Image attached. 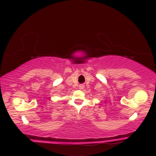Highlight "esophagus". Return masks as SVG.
I'll return each instance as SVG.
<instances>
[{"mask_svg": "<svg viewBox=\"0 0 156 156\" xmlns=\"http://www.w3.org/2000/svg\"><path fill=\"white\" fill-rule=\"evenodd\" d=\"M84 87V86L83 84L79 85V89H80V90H82V89H83Z\"/></svg>", "mask_w": 156, "mask_h": 156, "instance_id": "esophagus-1", "label": "esophagus"}]
</instances>
